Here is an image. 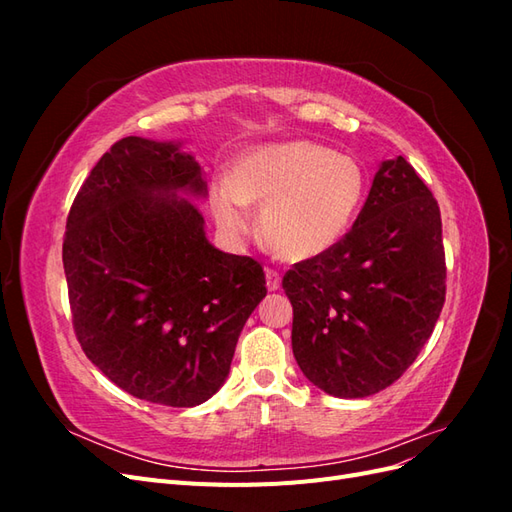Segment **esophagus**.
I'll use <instances>...</instances> for the list:
<instances>
[{
    "instance_id": "34e87169",
    "label": "esophagus",
    "mask_w": 512,
    "mask_h": 512,
    "mask_svg": "<svg viewBox=\"0 0 512 512\" xmlns=\"http://www.w3.org/2000/svg\"><path fill=\"white\" fill-rule=\"evenodd\" d=\"M280 284H282V275L273 269H267V288L277 290L280 288Z\"/></svg>"
}]
</instances>
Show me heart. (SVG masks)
I'll return each mask as SVG.
<instances>
[{
	"mask_svg": "<svg viewBox=\"0 0 512 512\" xmlns=\"http://www.w3.org/2000/svg\"><path fill=\"white\" fill-rule=\"evenodd\" d=\"M365 190L359 160L314 141H286L241 153L232 179L213 181L211 207L230 235L250 230L247 205L260 207V230L271 252L286 262H305L346 237Z\"/></svg>",
	"mask_w": 512,
	"mask_h": 512,
	"instance_id": "heart-1",
	"label": "heart"
}]
</instances>
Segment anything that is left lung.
<instances>
[{
    "label": "left lung",
    "mask_w": 512,
    "mask_h": 512,
    "mask_svg": "<svg viewBox=\"0 0 512 512\" xmlns=\"http://www.w3.org/2000/svg\"><path fill=\"white\" fill-rule=\"evenodd\" d=\"M444 280L436 198L404 158L384 160L348 235L284 275L303 376L342 399L391 386L431 337Z\"/></svg>",
    "instance_id": "1"
}]
</instances>
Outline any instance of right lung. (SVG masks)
Returning <instances> with one entry per match:
<instances>
[{
  "mask_svg": "<svg viewBox=\"0 0 512 512\" xmlns=\"http://www.w3.org/2000/svg\"><path fill=\"white\" fill-rule=\"evenodd\" d=\"M194 198H207V181L181 141L126 136L81 185L64 239L87 359L126 393L173 408L220 391L243 324L267 297L254 258L209 243Z\"/></svg>",
  "mask_w": 512,
  "mask_h": 512,
  "instance_id": "1",
  "label": "right lung"
}]
</instances>
